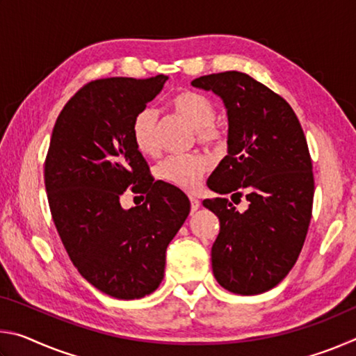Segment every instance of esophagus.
I'll return each mask as SVG.
<instances>
[{
  "label": "esophagus",
  "instance_id": "obj_1",
  "mask_svg": "<svg viewBox=\"0 0 356 356\" xmlns=\"http://www.w3.org/2000/svg\"><path fill=\"white\" fill-rule=\"evenodd\" d=\"M188 197H190V202H191V212H196V210L200 209V206H201V201L193 195H190Z\"/></svg>",
  "mask_w": 356,
  "mask_h": 356
}]
</instances>
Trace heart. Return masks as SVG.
<instances>
[{
	"mask_svg": "<svg viewBox=\"0 0 356 356\" xmlns=\"http://www.w3.org/2000/svg\"><path fill=\"white\" fill-rule=\"evenodd\" d=\"M170 105L174 111L197 130V141L213 150H222L227 144L226 130L215 124L216 108L206 95L195 91L174 94ZM131 140L143 155L159 154L156 140V113L146 106L135 114L131 120ZM209 168V159L200 152L176 154L166 156L156 166V176L161 180L184 190H193L200 185Z\"/></svg>",
	"mask_w": 356,
	"mask_h": 356,
	"instance_id": "b5f03b06",
	"label": "heart"
}]
</instances>
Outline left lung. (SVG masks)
I'll return each instance as SVG.
<instances>
[{
	"mask_svg": "<svg viewBox=\"0 0 356 356\" xmlns=\"http://www.w3.org/2000/svg\"><path fill=\"white\" fill-rule=\"evenodd\" d=\"M191 84L220 95L227 110V155L209 188L250 202L242 213L225 196L202 202L220 220L213 275L229 292H267L297 262L312 215L314 174L303 129L280 94L243 72L204 75Z\"/></svg>",
	"mask_w": 356,
	"mask_h": 356,
	"instance_id": "8db88e82",
	"label": "left lung"
}]
</instances>
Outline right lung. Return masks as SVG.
Listing matches in <instances>:
<instances>
[{
  "instance_id": "right-lung-1",
  "label": "right lung",
  "mask_w": 356,
  "mask_h": 356,
  "mask_svg": "<svg viewBox=\"0 0 356 356\" xmlns=\"http://www.w3.org/2000/svg\"><path fill=\"white\" fill-rule=\"evenodd\" d=\"M166 75L102 78L78 89L53 127L45 159L48 206L65 251L88 282L110 297L143 298L160 286L166 248L190 213L182 190L150 176L131 120ZM129 188L141 207L125 211Z\"/></svg>"
}]
</instances>
